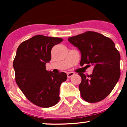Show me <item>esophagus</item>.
Instances as JSON below:
<instances>
[{
    "mask_svg": "<svg viewBox=\"0 0 127 127\" xmlns=\"http://www.w3.org/2000/svg\"><path fill=\"white\" fill-rule=\"evenodd\" d=\"M74 75H75V73H74L73 72H68L67 73V76L68 78H70Z\"/></svg>",
    "mask_w": 127,
    "mask_h": 127,
    "instance_id": "obj_1",
    "label": "esophagus"
}]
</instances>
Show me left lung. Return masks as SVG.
Wrapping results in <instances>:
<instances>
[{
    "mask_svg": "<svg viewBox=\"0 0 127 127\" xmlns=\"http://www.w3.org/2000/svg\"><path fill=\"white\" fill-rule=\"evenodd\" d=\"M68 41L81 54L80 65H93L91 75L79 73L82 81L79 86L82 98L89 103L105 98L120 78L121 57L114 42L95 32H87L68 37Z\"/></svg>",
    "mask_w": 127,
    "mask_h": 127,
    "instance_id": "left-lung-1",
    "label": "left lung"
}]
</instances>
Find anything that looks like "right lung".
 <instances>
[{
    "label": "right lung",
    "instance_id": "add662e5",
    "mask_svg": "<svg viewBox=\"0 0 127 127\" xmlns=\"http://www.w3.org/2000/svg\"><path fill=\"white\" fill-rule=\"evenodd\" d=\"M63 40L60 37L36 35L17 48L13 62L16 83L29 101L39 107H52L60 99V88L66 81L67 75L49 72L45 64L51 59L52 47Z\"/></svg>",
    "mask_w": 127,
    "mask_h": 127
}]
</instances>
